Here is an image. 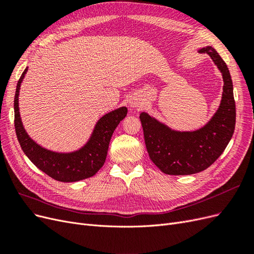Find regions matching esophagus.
<instances>
[{"label": "esophagus", "mask_w": 254, "mask_h": 254, "mask_svg": "<svg viewBox=\"0 0 254 254\" xmlns=\"http://www.w3.org/2000/svg\"><path fill=\"white\" fill-rule=\"evenodd\" d=\"M129 106L131 107L132 109H136V108H139V107L141 106V103H140V98H137V97H132L131 99H130V102H129Z\"/></svg>", "instance_id": "1"}]
</instances>
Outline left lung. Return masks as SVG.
<instances>
[{
  "mask_svg": "<svg viewBox=\"0 0 254 254\" xmlns=\"http://www.w3.org/2000/svg\"><path fill=\"white\" fill-rule=\"evenodd\" d=\"M198 52L211 57L224 80L221 101L211 120L197 130L180 131L147 112L140 114L146 149L152 162L166 175H193L206 170L224 152L234 132L236 112L229 68L210 45Z\"/></svg>",
  "mask_w": 254,
  "mask_h": 254,
  "instance_id": "left-lung-1",
  "label": "left lung"
}]
</instances>
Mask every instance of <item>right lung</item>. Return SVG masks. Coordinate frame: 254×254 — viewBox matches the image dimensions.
I'll list each match as a JSON object with an SVG mask.
<instances>
[{"instance_id":"right-lung-1","label":"right lung","mask_w":254,"mask_h":254,"mask_svg":"<svg viewBox=\"0 0 254 254\" xmlns=\"http://www.w3.org/2000/svg\"><path fill=\"white\" fill-rule=\"evenodd\" d=\"M28 67L22 73L14 95V128L22 150L27 158L51 178L61 182H76L94 176L104 165L115 128L127 115V107H120L99 119L88 141L70 152L53 151L35 142L23 126L19 109L21 83Z\"/></svg>"}]
</instances>
